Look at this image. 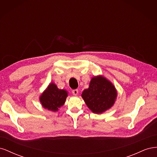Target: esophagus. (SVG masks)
<instances>
[{"mask_svg":"<svg viewBox=\"0 0 157 157\" xmlns=\"http://www.w3.org/2000/svg\"><path fill=\"white\" fill-rule=\"evenodd\" d=\"M72 93H73V94L74 95V96H77V94H78V90L77 89L73 90Z\"/></svg>","mask_w":157,"mask_h":157,"instance_id":"obj_1","label":"esophagus"}]
</instances>
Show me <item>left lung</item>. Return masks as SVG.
Masks as SVG:
<instances>
[{"mask_svg": "<svg viewBox=\"0 0 157 157\" xmlns=\"http://www.w3.org/2000/svg\"><path fill=\"white\" fill-rule=\"evenodd\" d=\"M115 86L105 78H92L88 89L82 92V97L88 108L94 113H102L111 108L117 98Z\"/></svg>", "mask_w": 157, "mask_h": 157, "instance_id": "obj_1", "label": "left lung"}]
</instances>
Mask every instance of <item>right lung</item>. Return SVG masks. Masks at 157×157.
<instances>
[{"label": "right lung", "instance_id": "add662e5", "mask_svg": "<svg viewBox=\"0 0 157 157\" xmlns=\"http://www.w3.org/2000/svg\"><path fill=\"white\" fill-rule=\"evenodd\" d=\"M67 96V91L59 90L55 84L51 83L41 95L40 101L45 109L52 111H57L65 103Z\"/></svg>", "mask_w": 157, "mask_h": 157}]
</instances>
